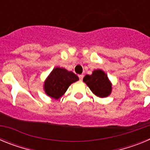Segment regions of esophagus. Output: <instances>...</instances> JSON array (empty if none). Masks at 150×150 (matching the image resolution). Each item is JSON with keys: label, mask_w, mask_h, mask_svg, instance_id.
<instances>
[{"label": "esophagus", "mask_w": 150, "mask_h": 150, "mask_svg": "<svg viewBox=\"0 0 150 150\" xmlns=\"http://www.w3.org/2000/svg\"><path fill=\"white\" fill-rule=\"evenodd\" d=\"M83 74H80V75H79V80H80V81H82V80H83Z\"/></svg>", "instance_id": "esophagus-1"}]
</instances>
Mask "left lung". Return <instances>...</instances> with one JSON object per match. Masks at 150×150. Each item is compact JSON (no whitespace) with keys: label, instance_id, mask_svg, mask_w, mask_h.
Wrapping results in <instances>:
<instances>
[{"label":"left lung","instance_id":"obj_1","mask_svg":"<svg viewBox=\"0 0 150 150\" xmlns=\"http://www.w3.org/2000/svg\"><path fill=\"white\" fill-rule=\"evenodd\" d=\"M83 82L92 93L98 98H107L112 92V85L107 74L100 69L92 71L91 75H86Z\"/></svg>","mask_w":150,"mask_h":150}]
</instances>
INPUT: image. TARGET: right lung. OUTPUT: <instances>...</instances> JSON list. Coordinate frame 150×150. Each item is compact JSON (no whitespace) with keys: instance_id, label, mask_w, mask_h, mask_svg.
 Returning <instances> with one entry per match:
<instances>
[{"instance_id":"1","label":"right lung","mask_w":150,"mask_h":150,"mask_svg":"<svg viewBox=\"0 0 150 150\" xmlns=\"http://www.w3.org/2000/svg\"><path fill=\"white\" fill-rule=\"evenodd\" d=\"M78 80L79 77L72 71H68L64 67H56L45 80L43 90L46 95L58 100L64 95L72 83Z\"/></svg>"}]
</instances>
